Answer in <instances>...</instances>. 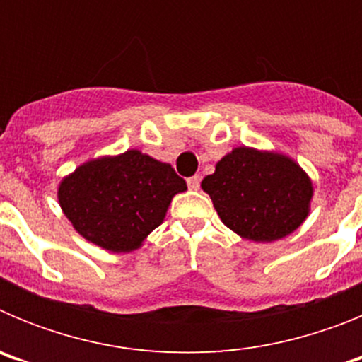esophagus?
Instances as JSON below:
<instances>
[{
	"instance_id": "obj_1",
	"label": "esophagus",
	"mask_w": 362,
	"mask_h": 362,
	"mask_svg": "<svg viewBox=\"0 0 362 362\" xmlns=\"http://www.w3.org/2000/svg\"><path fill=\"white\" fill-rule=\"evenodd\" d=\"M187 185H188V188H190V190H199L201 175H192V177H188Z\"/></svg>"
}]
</instances>
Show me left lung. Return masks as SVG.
<instances>
[{"label":"left lung","mask_w":362,"mask_h":362,"mask_svg":"<svg viewBox=\"0 0 362 362\" xmlns=\"http://www.w3.org/2000/svg\"><path fill=\"white\" fill-rule=\"evenodd\" d=\"M221 221L252 241H277L308 216L312 183L279 153L235 148L201 183Z\"/></svg>","instance_id":"1"}]
</instances>
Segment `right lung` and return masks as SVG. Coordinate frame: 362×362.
I'll return each mask as SVG.
<instances>
[{
	"label": "right lung",
	"mask_w": 362,
	"mask_h": 362,
	"mask_svg": "<svg viewBox=\"0 0 362 362\" xmlns=\"http://www.w3.org/2000/svg\"><path fill=\"white\" fill-rule=\"evenodd\" d=\"M187 183L166 163L139 150L88 161L59 187V204L83 238L110 252H130L163 223Z\"/></svg>",
	"instance_id": "obj_1"
}]
</instances>
